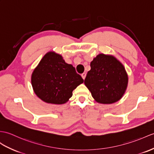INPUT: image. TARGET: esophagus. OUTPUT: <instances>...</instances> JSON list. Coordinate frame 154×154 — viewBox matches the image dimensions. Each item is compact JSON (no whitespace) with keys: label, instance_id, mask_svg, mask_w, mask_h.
<instances>
[{"label":"esophagus","instance_id":"1","mask_svg":"<svg viewBox=\"0 0 154 154\" xmlns=\"http://www.w3.org/2000/svg\"><path fill=\"white\" fill-rule=\"evenodd\" d=\"M81 77H82V78L83 79H85V77H86V73H82V74H81Z\"/></svg>","mask_w":154,"mask_h":154}]
</instances>
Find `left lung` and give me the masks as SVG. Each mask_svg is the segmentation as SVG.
<instances>
[{"label":"left lung","mask_w":154,"mask_h":154,"mask_svg":"<svg viewBox=\"0 0 154 154\" xmlns=\"http://www.w3.org/2000/svg\"><path fill=\"white\" fill-rule=\"evenodd\" d=\"M85 85L96 102L111 104L123 97L128 85L124 66L115 56L100 54L91 62Z\"/></svg>","instance_id":"left-lung-1"}]
</instances>
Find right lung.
Returning a JSON list of instances; mask_svg holds the SVG:
<instances>
[{
    "instance_id": "add662e5",
    "label": "right lung",
    "mask_w": 154,
    "mask_h": 154,
    "mask_svg": "<svg viewBox=\"0 0 154 154\" xmlns=\"http://www.w3.org/2000/svg\"><path fill=\"white\" fill-rule=\"evenodd\" d=\"M83 81L75 68L54 51L42 57L31 75V85L35 94L43 102L52 104L68 102L73 91Z\"/></svg>"
}]
</instances>
